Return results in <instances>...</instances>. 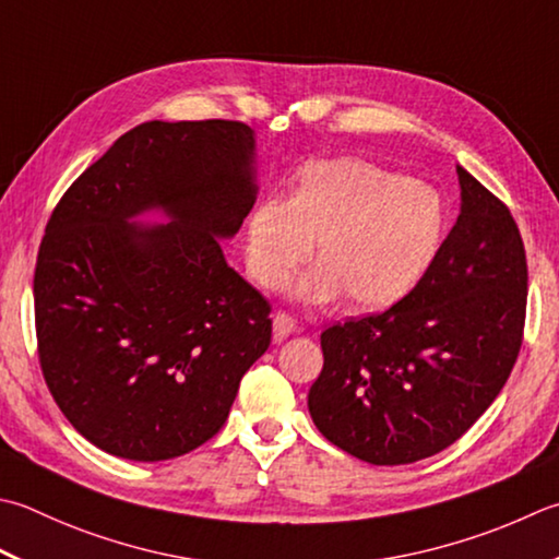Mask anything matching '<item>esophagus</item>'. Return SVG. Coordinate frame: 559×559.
<instances>
[{
	"label": "esophagus",
	"instance_id": "obj_1",
	"mask_svg": "<svg viewBox=\"0 0 559 559\" xmlns=\"http://www.w3.org/2000/svg\"><path fill=\"white\" fill-rule=\"evenodd\" d=\"M293 332H298V326H295V320L286 312H276L273 314V338L276 342H283V338L290 336Z\"/></svg>",
	"mask_w": 559,
	"mask_h": 559
}]
</instances>
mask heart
<instances>
[{
	"label": "heart",
	"mask_w": 559,
	"mask_h": 559,
	"mask_svg": "<svg viewBox=\"0 0 559 559\" xmlns=\"http://www.w3.org/2000/svg\"><path fill=\"white\" fill-rule=\"evenodd\" d=\"M445 203L429 183L358 157L310 159L286 199L259 201L247 217V269L261 288H278L305 259L295 300L378 310L404 298L443 245ZM313 247L310 248L309 245Z\"/></svg>",
	"instance_id": "obj_1"
}]
</instances>
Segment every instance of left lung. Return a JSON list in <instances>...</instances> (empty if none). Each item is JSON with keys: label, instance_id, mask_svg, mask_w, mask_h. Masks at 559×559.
<instances>
[{"label": "left lung", "instance_id": "8db88e82", "mask_svg": "<svg viewBox=\"0 0 559 559\" xmlns=\"http://www.w3.org/2000/svg\"><path fill=\"white\" fill-rule=\"evenodd\" d=\"M461 215L421 281L385 312L322 332L308 395L326 441L370 465L441 453L504 388L526 320V249L509 207L455 167Z\"/></svg>", "mask_w": 559, "mask_h": 559}]
</instances>
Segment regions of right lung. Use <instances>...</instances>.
Listing matches in <instances>:
<instances>
[{"instance_id": "right-lung-1", "label": "right lung", "mask_w": 559, "mask_h": 559, "mask_svg": "<svg viewBox=\"0 0 559 559\" xmlns=\"http://www.w3.org/2000/svg\"><path fill=\"white\" fill-rule=\"evenodd\" d=\"M257 193L249 126L147 120L52 211L33 278L40 368L96 448L157 463L223 429L271 344L269 302L221 247Z\"/></svg>"}]
</instances>
